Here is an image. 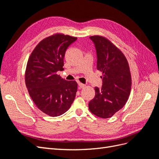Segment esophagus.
Listing matches in <instances>:
<instances>
[{"instance_id": "34e87169", "label": "esophagus", "mask_w": 159, "mask_h": 159, "mask_svg": "<svg viewBox=\"0 0 159 159\" xmlns=\"http://www.w3.org/2000/svg\"><path fill=\"white\" fill-rule=\"evenodd\" d=\"M79 87L80 89H83L84 87H85L86 85L84 84H83V83H79Z\"/></svg>"}]
</instances>
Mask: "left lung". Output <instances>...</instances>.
<instances>
[{"mask_svg": "<svg viewBox=\"0 0 159 159\" xmlns=\"http://www.w3.org/2000/svg\"><path fill=\"white\" fill-rule=\"evenodd\" d=\"M96 48L97 68L102 72V87H95L89 103L90 112L102 119L112 117L126 104L131 89V76L123 53L104 36H90Z\"/></svg>", "mask_w": 159, "mask_h": 159, "instance_id": "left-lung-1", "label": "left lung"}]
</instances>
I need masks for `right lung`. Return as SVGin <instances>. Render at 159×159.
Wrapping results in <instances>:
<instances>
[{"label":"right lung","instance_id":"1","mask_svg":"<svg viewBox=\"0 0 159 159\" xmlns=\"http://www.w3.org/2000/svg\"><path fill=\"white\" fill-rule=\"evenodd\" d=\"M77 39L56 33L40 41L30 55L25 83L36 107L50 116H58L70 108L76 96L77 83L57 75L63 70L66 51Z\"/></svg>","mask_w":159,"mask_h":159}]
</instances>
